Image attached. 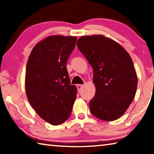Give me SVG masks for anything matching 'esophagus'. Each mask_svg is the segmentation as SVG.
Here are the masks:
<instances>
[{"label": "esophagus", "mask_w": 154, "mask_h": 154, "mask_svg": "<svg viewBox=\"0 0 154 154\" xmlns=\"http://www.w3.org/2000/svg\"><path fill=\"white\" fill-rule=\"evenodd\" d=\"M83 86H84V85H82V84H78V85H77V90H81L82 89V88H83Z\"/></svg>", "instance_id": "34e87169"}]
</instances>
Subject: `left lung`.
Returning a JSON list of instances; mask_svg holds the SVG:
<instances>
[{
  "label": "left lung",
  "instance_id": "obj_1",
  "mask_svg": "<svg viewBox=\"0 0 154 154\" xmlns=\"http://www.w3.org/2000/svg\"><path fill=\"white\" fill-rule=\"evenodd\" d=\"M77 46L94 71L95 96L91 113L104 121L125 113L134 100L138 79L130 54L120 44L102 35L82 36Z\"/></svg>",
  "mask_w": 154,
  "mask_h": 154
}]
</instances>
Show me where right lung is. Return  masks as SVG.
Masks as SVG:
<instances>
[{"mask_svg": "<svg viewBox=\"0 0 154 154\" xmlns=\"http://www.w3.org/2000/svg\"><path fill=\"white\" fill-rule=\"evenodd\" d=\"M76 36L51 35L38 42L28 57L25 77L26 96L40 118L51 125L69 118L77 97L66 64Z\"/></svg>", "mask_w": 154, "mask_h": 154, "instance_id": "1", "label": "right lung"}]
</instances>
